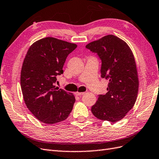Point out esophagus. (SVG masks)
Returning <instances> with one entry per match:
<instances>
[{
	"label": "esophagus",
	"instance_id": "34e87169",
	"mask_svg": "<svg viewBox=\"0 0 159 159\" xmlns=\"http://www.w3.org/2000/svg\"><path fill=\"white\" fill-rule=\"evenodd\" d=\"M85 93L84 92H75V94L76 96H82V95H84Z\"/></svg>",
	"mask_w": 159,
	"mask_h": 159
}]
</instances>
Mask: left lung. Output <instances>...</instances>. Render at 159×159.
Masks as SVG:
<instances>
[{
    "instance_id": "obj_1",
    "label": "left lung",
    "mask_w": 159,
    "mask_h": 159,
    "mask_svg": "<svg viewBox=\"0 0 159 159\" xmlns=\"http://www.w3.org/2000/svg\"><path fill=\"white\" fill-rule=\"evenodd\" d=\"M85 48L97 53L102 61L101 77L109 81L108 92L98 95L92 112L102 120L116 122L136 100L139 82L134 55L126 42L112 35L89 43Z\"/></svg>"
}]
</instances>
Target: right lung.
Masks as SVG:
<instances>
[{"label":"right lung","instance_id":"right-lung-1","mask_svg":"<svg viewBox=\"0 0 159 159\" xmlns=\"http://www.w3.org/2000/svg\"><path fill=\"white\" fill-rule=\"evenodd\" d=\"M77 45L53 37L39 40L30 47L20 73V86L28 109L41 122L53 124L66 120L75 96L55 88L57 75L63 73L68 55Z\"/></svg>","mask_w":159,"mask_h":159}]
</instances>
